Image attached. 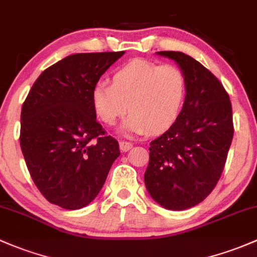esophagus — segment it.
<instances>
[{"mask_svg": "<svg viewBox=\"0 0 257 257\" xmlns=\"http://www.w3.org/2000/svg\"><path fill=\"white\" fill-rule=\"evenodd\" d=\"M133 148V144H132L131 142H125V140H121L119 143V149L120 151H123V153H125V151H129Z\"/></svg>", "mask_w": 257, "mask_h": 257, "instance_id": "esophagus-1", "label": "esophagus"}]
</instances>
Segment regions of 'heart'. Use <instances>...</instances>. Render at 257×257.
<instances>
[{"label": "heart", "instance_id": "b5f03b06", "mask_svg": "<svg viewBox=\"0 0 257 257\" xmlns=\"http://www.w3.org/2000/svg\"><path fill=\"white\" fill-rule=\"evenodd\" d=\"M187 81L174 65L133 60L118 69L110 86L97 83L91 102L99 120L113 125L128 110L119 126L124 136L160 133L176 121L185 103Z\"/></svg>", "mask_w": 257, "mask_h": 257}]
</instances>
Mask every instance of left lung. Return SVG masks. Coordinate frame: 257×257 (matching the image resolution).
Returning <instances> with one entry per match:
<instances>
[{
  "label": "left lung",
  "instance_id": "8db88e82",
  "mask_svg": "<svg viewBox=\"0 0 257 257\" xmlns=\"http://www.w3.org/2000/svg\"><path fill=\"white\" fill-rule=\"evenodd\" d=\"M174 60L187 81L180 115L150 143L144 182L151 198L170 210L201 203L217 185L233 140V110L219 80L181 51H158Z\"/></svg>",
  "mask_w": 257,
  "mask_h": 257
}]
</instances>
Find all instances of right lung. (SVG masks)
Returning <instances> with one entry per match:
<instances>
[{
  "instance_id": "right-lung-1",
  "label": "right lung",
  "mask_w": 257,
  "mask_h": 257,
  "mask_svg": "<svg viewBox=\"0 0 257 257\" xmlns=\"http://www.w3.org/2000/svg\"><path fill=\"white\" fill-rule=\"evenodd\" d=\"M124 51L69 55L40 74L21 113V149L40 193L64 209L90 204L120 155L104 136L91 92Z\"/></svg>"
}]
</instances>
